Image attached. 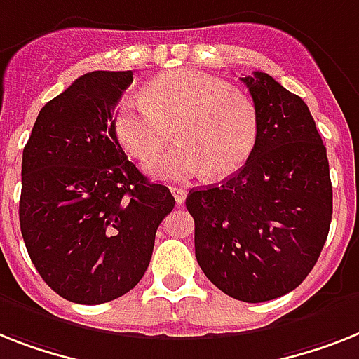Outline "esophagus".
I'll list each match as a JSON object with an SVG mask.
<instances>
[{
    "instance_id": "1",
    "label": "esophagus",
    "mask_w": 359,
    "mask_h": 359,
    "mask_svg": "<svg viewBox=\"0 0 359 359\" xmlns=\"http://www.w3.org/2000/svg\"><path fill=\"white\" fill-rule=\"evenodd\" d=\"M170 192L174 194V200H176L177 205H182L187 198V189H183V187H170Z\"/></svg>"
}]
</instances>
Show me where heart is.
I'll list each match as a JSON object with an SVG mask.
<instances>
[{
  "label": "heart",
  "mask_w": 359,
  "mask_h": 359,
  "mask_svg": "<svg viewBox=\"0 0 359 359\" xmlns=\"http://www.w3.org/2000/svg\"><path fill=\"white\" fill-rule=\"evenodd\" d=\"M114 133L130 156L155 158L182 139L148 170L161 180H187L211 170L226 177L244 167L259 137V111L250 95L224 80L192 69H174L144 88V99L128 95L114 115Z\"/></svg>",
  "instance_id": "heart-1"
}]
</instances>
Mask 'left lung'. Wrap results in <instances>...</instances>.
Masks as SVG:
<instances>
[{
    "label": "left lung",
    "instance_id": "left-lung-1",
    "mask_svg": "<svg viewBox=\"0 0 359 359\" xmlns=\"http://www.w3.org/2000/svg\"><path fill=\"white\" fill-rule=\"evenodd\" d=\"M259 137L240 170L185 200L205 277L244 303L295 290L318 262L332 220L327 148L304 100L268 73L242 76Z\"/></svg>",
    "mask_w": 359,
    "mask_h": 359
}]
</instances>
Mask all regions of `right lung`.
I'll list each match as a JSON object with an SVG mask.
<instances>
[{"mask_svg": "<svg viewBox=\"0 0 359 359\" xmlns=\"http://www.w3.org/2000/svg\"><path fill=\"white\" fill-rule=\"evenodd\" d=\"M132 80V71L79 76L40 109L23 148V242L41 279L71 303L102 304L135 288L176 203L115 137L114 109Z\"/></svg>", "mask_w": 359, "mask_h": 359, "instance_id": "right-lung-1", "label": "right lung"}]
</instances>
